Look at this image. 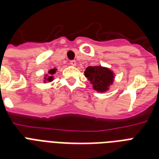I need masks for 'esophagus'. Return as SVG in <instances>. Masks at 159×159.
Wrapping results in <instances>:
<instances>
[{"mask_svg":"<svg viewBox=\"0 0 159 159\" xmlns=\"http://www.w3.org/2000/svg\"><path fill=\"white\" fill-rule=\"evenodd\" d=\"M70 64L72 65V66H76V64H77V62H76L75 60H72V61H70Z\"/></svg>","mask_w":159,"mask_h":159,"instance_id":"obj_1","label":"esophagus"}]
</instances>
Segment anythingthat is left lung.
I'll use <instances>...</instances> for the list:
<instances>
[{"label": "left lung", "mask_w": 159, "mask_h": 159, "mask_svg": "<svg viewBox=\"0 0 159 159\" xmlns=\"http://www.w3.org/2000/svg\"><path fill=\"white\" fill-rule=\"evenodd\" d=\"M84 74L92 83L93 89L98 92H107L115 78L114 72L110 68L101 65L87 67Z\"/></svg>", "instance_id": "1"}]
</instances>
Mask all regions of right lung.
<instances>
[{
  "label": "right lung",
  "instance_id": "right-lung-1",
  "mask_svg": "<svg viewBox=\"0 0 159 159\" xmlns=\"http://www.w3.org/2000/svg\"><path fill=\"white\" fill-rule=\"evenodd\" d=\"M57 71V68H53V69H50L49 71L48 72V74H45L44 75V77H43V82H52L53 80V75L54 74L55 72Z\"/></svg>",
  "mask_w": 159,
  "mask_h": 159
}]
</instances>
